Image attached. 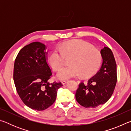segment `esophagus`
I'll list each match as a JSON object with an SVG mask.
<instances>
[{"mask_svg":"<svg viewBox=\"0 0 131 131\" xmlns=\"http://www.w3.org/2000/svg\"><path fill=\"white\" fill-rule=\"evenodd\" d=\"M68 81H69L68 80H64V81H62V84H65L66 83H67Z\"/></svg>","mask_w":131,"mask_h":131,"instance_id":"obj_1","label":"esophagus"}]
</instances>
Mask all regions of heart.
Returning <instances> with one entry per match:
<instances>
[{
  "instance_id": "1",
  "label": "heart",
  "mask_w": 131,
  "mask_h": 131,
  "mask_svg": "<svg viewBox=\"0 0 131 131\" xmlns=\"http://www.w3.org/2000/svg\"><path fill=\"white\" fill-rule=\"evenodd\" d=\"M51 53L48 58L50 65L55 70H58L66 58H70V65L62 68L57 73L58 79L61 80L81 75L88 77L94 75L100 67L102 55L87 42L75 40L65 42Z\"/></svg>"
}]
</instances>
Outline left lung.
<instances>
[{"label":"left lung","mask_w":131,"mask_h":131,"mask_svg":"<svg viewBox=\"0 0 131 131\" xmlns=\"http://www.w3.org/2000/svg\"><path fill=\"white\" fill-rule=\"evenodd\" d=\"M103 62L101 68L88 81L79 84L76 99L86 108H95L107 102L114 90L117 83V65L113 54L109 48L101 49Z\"/></svg>","instance_id":"left-lung-1"}]
</instances>
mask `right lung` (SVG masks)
Listing matches in <instances>:
<instances>
[{
	"label": "right lung",
	"mask_w": 131,
	"mask_h": 131,
	"mask_svg": "<svg viewBox=\"0 0 131 131\" xmlns=\"http://www.w3.org/2000/svg\"><path fill=\"white\" fill-rule=\"evenodd\" d=\"M45 44L33 42L19 51L14 66V84L19 97L33 110H44L54 103L61 83L48 81L52 75Z\"/></svg>",
	"instance_id": "obj_1"
}]
</instances>
